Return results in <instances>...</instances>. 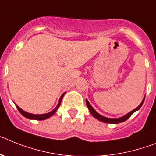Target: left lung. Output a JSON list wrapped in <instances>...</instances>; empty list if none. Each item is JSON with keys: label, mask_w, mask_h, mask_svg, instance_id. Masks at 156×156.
Masks as SVG:
<instances>
[{"label": "left lung", "mask_w": 156, "mask_h": 156, "mask_svg": "<svg viewBox=\"0 0 156 156\" xmlns=\"http://www.w3.org/2000/svg\"><path fill=\"white\" fill-rule=\"evenodd\" d=\"M144 98H145V97H144L143 101H142V102L140 103V105H139L137 108H135V109H133V111H131L130 112L127 113L126 115H125L122 116V117L117 118V119H111V118H107V117H104V116L101 115V114H99L98 112H97V111L95 110L94 108L92 107V105L89 104V102L88 101L87 99L86 100V106H87L88 109H89V111L90 112V113H91L92 115H93L94 118H96L97 119H98L99 121L103 122H105V123H111V124H118V123H121V122H123L126 121L127 119L130 117L135 112H136V111L139 110V109L140 108V107L142 106V104H143L144 101Z\"/></svg>", "instance_id": "obj_1"}]
</instances>
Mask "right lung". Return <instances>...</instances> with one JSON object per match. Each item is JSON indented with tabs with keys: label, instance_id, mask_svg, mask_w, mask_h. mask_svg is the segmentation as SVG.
I'll use <instances>...</instances> for the list:
<instances>
[{
	"label": "right lung",
	"instance_id": "1",
	"mask_svg": "<svg viewBox=\"0 0 156 156\" xmlns=\"http://www.w3.org/2000/svg\"><path fill=\"white\" fill-rule=\"evenodd\" d=\"M64 94H65V93H63V94H62V96L60 97V98H59V103H58L57 106L55 107V109H53L52 112H48V113H46V114H41V115H34V114H30V113H28V112H25V111H23V109H21V108H20L18 105H16V108H17V109L19 110V112L22 114V115H23L24 117L27 118V119H34V120H44V119H48V118L51 117V116H52L56 112V111H57V109L59 108V107L60 106L62 99H63V97L64 96Z\"/></svg>",
	"mask_w": 156,
	"mask_h": 156
}]
</instances>
